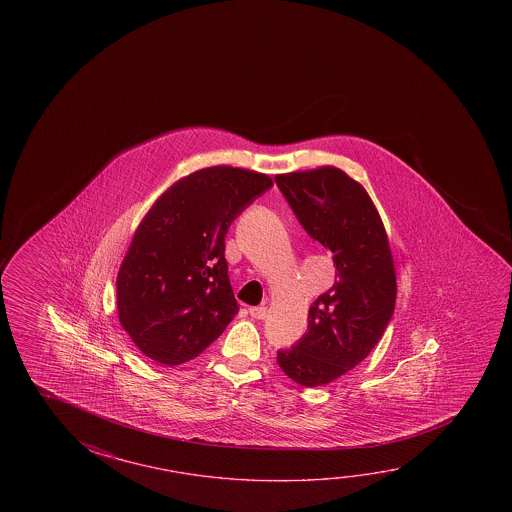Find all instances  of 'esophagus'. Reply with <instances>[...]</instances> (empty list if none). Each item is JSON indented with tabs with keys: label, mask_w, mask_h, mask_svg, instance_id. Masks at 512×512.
Returning <instances> with one entry per match:
<instances>
[{
	"label": "esophagus",
	"mask_w": 512,
	"mask_h": 512,
	"mask_svg": "<svg viewBox=\"0 0 512 512\" xmlns=\"http://www.w3.org/2000/svg\"><path fill=\"white\" fill-rule=\"evenodd\" d=\"M250 316L255 319H266L268 309L266 307H250Z\"/></svg>",
	"instance_id": "34e87169"
}]
</instances>
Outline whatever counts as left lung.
Returning a JSON list of instances; mask_svg holds the SVG:
<instances>
[{"label":"left lung","instance_id":"1","mask_svg":"<svg viewBox=\"0 0 512 512\" xmlns=\"http://www.w3.org/2000/svg\"><path fill=\"white\" fill-rule=\"evenodd\" d=\"M303 230L332 252L336 282L310 305L305 336L277 352L296 384H328L368 357L393 318L396 277L386 230L359 182L337 168L275 176Z\"/></svg>","mask_w":512,"mask_h":512}]
</instances>
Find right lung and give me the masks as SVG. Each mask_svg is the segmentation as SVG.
I'll list each match as a JSON object with an SVG mask.
<instances>
[{
    "label": "right lung",
    "mask_w": 512,
    "mask_h": 512,
    "mask_svg": "<svg viewBox=\"0 0 512 512\" xmlns=\"http://www.w3.org/2000/svg\"><path fill=\"white\" fill-rule=\"evenodd\" d=\"M271 185L255 171L214 166L178 180L151 207L118 275L119 321L146 357L189 361L234 319L225 237Z\"/></svg>",
    "instance_id": "right-lung-1"
}]
</instances>
